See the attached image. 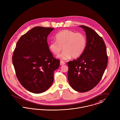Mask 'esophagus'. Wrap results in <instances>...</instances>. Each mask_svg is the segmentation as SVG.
Returning <instances> with one entry per match:
<instances>
[{
    "instance_id": "34e87169",
    "label": "esophagus",
    "mask_w": 120,
    "mask_h": 120,
    "mask_svg": "<svg viewBox=\"0 0 120 120\" xmlns=\"http://www.w3.org/2000/svg\"><path fill=\"white\" fill-rule=\"evenodd\" d=\"M64 64H65V62H63V61H60V65H64Z\"/></svg>"
}]
</instances>
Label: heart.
<instances>
[{"label":"heart","mask_w":120,"mask_h":120,"mask_svg":"<svg viewBox=\"0 0 120 120\" xmlns=\"http://www.w3.org/2000/svg\"><path fill=\"white\" fill-rule=\"evenodd\" d=\"M55 38L56 41H52L49 43V49L52 53L57 55L63 47L64 51L57 56L62 60H67L71 57L74 58L79 57L86 46V38L81 33L65 29L58 32Z\"/></svg>","instance_id":"b5f03b06"}]
</instances>
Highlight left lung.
<instances>
[{
  "mask_svg": "<svg viewBox=\"0 0 120 120\" xmlns=\"http://www.w3.org/2000/svg\"><path fill=\"white\" fill-rule=\"evenodd\" d=\"M79 27L86 32V45L79 58L68 63V78L74 90L84 93L92 89L102 79L107 66L108 56L102 37L90 27Z\"/></svg>",
  "mask_w": 120,
  "mask_h": 120,
  "instance_id": "left-lung-1",
  "label": "left lung"
}]
</instances>
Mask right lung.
Segmentation results:
<instances>
[{"instance_id":"add662e5","label":"right lung","mask_w":120,"mask_h":120,"mask_svg":"<svg viewBox=\"0 0 120 120\" xmlns=\"http://www.w3.org/2000/svg\"><path fill=\"white\" fill-rule=\"evenodd\" d=\"M54 28L35 27L21 37L12 56L17 78L28 91L41 93L53 83L60 64L49 49L47 36Z\"/></svg>"}]
</instances>
